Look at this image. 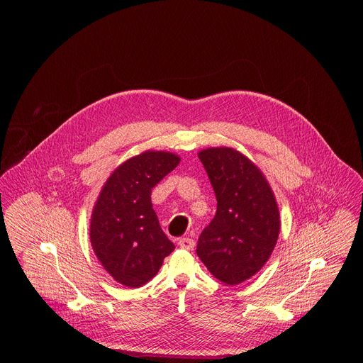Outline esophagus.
Masks as SVG:
<instances>
[{
	"label": "esophagus",
	"mask_w": 363,
	"mask_h": 363,
	"mask_svg": "<svg viewBox=\"0 0 363 363\" xmlns=\"http://www.w3.org/2000/svg\"><path fill=\"white\" fill-rule=\"evenodd\" d=\"M179 247L184 248V250H192L195 247V241L192 238H188V237H184L178 241Z\"/></svg>",
	"instance_id": "esophagus-1"
}]
</instances>
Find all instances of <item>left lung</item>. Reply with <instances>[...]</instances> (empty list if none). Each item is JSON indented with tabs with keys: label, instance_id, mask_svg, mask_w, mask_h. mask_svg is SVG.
Masks as SVG:
<instances>
[{
	"label": "left lung",
	"instance_id": "1",
	"mask_svg": "<svg viewBox=\"0 0 363 363\" xmlns=\"http://www.w3.org/2000/svg\"><path fill=\"white\" fill-rule=\"evenodd\" d=\"M217 198V213L198 238L196 254L220 281L235 286L252 277L272 255L280 233L274 194L242 153L210 147L198 153Z\"/></svg>",
	"mask_w": 363,
	"mask_h": 363
}]
</instances>
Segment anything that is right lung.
<instances>
[{
	"label": "right lung",
	"mask_w": 363,
	"mask_h": 363,
	"mask_svg": "<svg viewBox=\"0 0 363 363\" xmlns=\"http://www.w3.org/2000/svg\"><path fill=\"white\" fill-rule=\"evenodd\" d=\"M178 164L174 153L143 152L115 169L96 201L91 247L101 266L123 286L147 283L175 248L152 208L150 194Z\"/></svg>",
	"instance_id": "1"
}]
</instances>
